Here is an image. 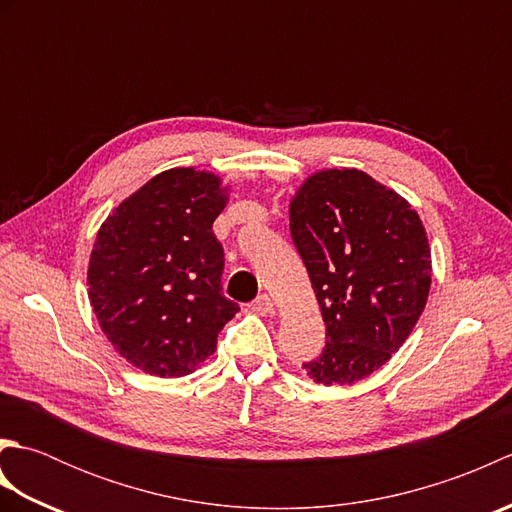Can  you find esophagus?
<instances>
[{"label": "esophagus", "instance_id": "34e87169", "mask_svg": "<svg viewBox=\"0 0 512 512\" xmlns=\"http://www.w3.org/2000/svg\"><path fill=\"white\" fill-rule=\"evenodd\" d=\"M253 310L259 312V314H270V312L275 310V303H273V299H270L268 295H259L253 301Z\"/></svg>", "mask_w": 512, "mask_h": 512}]
</instances>
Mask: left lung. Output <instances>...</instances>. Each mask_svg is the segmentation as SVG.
<instances>
[{
	"mask_svg": "<svg viewBox=\"0 0 512 512\" xmlns=\"http://www.w3.org/2000/svg\"><path fill=\"white\" fill-rule=\"evenodd\" d=\"M290 235L325 323V347L303 363L321 385L383 367L427 306L431 248L411 204L358 169L310 176L290 202Z\"/></svg>",
	"mask_w": 512,
	"mask_h": 512,
	"instance_id": "left-lung-1",
	"label": "left lung"
}]
</instances>
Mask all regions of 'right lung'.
Wrapping results in <instances>:
<instances>
[{
    "label": "right lung",
    "mask_w": 512,
    "mask_h": 512,
    "mask_svg": "<svg viewBox=\"0 0 512 512\" xmlns=\"http://www.w3.org/2000/svg\"><path fill=\"white\" fill-rule=\"evenodd\" d=\"M215 173L169 169L116 206L90 255V303L114 350L147 374L193 372L239 306L222 295L226 206Z\"/></svg>",
    "instance_id": "obj_1"
}]
</instances>
